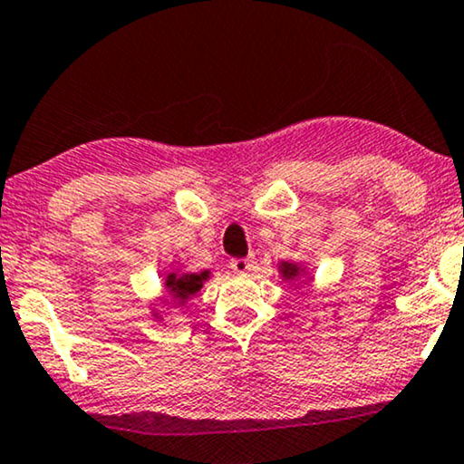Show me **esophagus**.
<instances>
[{"label":"esophagus","mask_w":464,"mask_h":464,"mask_svg":"<svg viewBox=\"0 0 464 464\" xmlns=\"http://www.w3.org/2000/svg\"><path fill=\"white\" fill-rule=\"evenodd\" d=\"M252 267H255V261L252 259H233L231 261V269L239 276H246Z\"/></svg>","instance_id":"34e87169"}]
</instances>
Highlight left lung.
Instances as JSON below:
<instances>
[{
  "label": "left lung",
  "mask_w": 464,
  "mask_h": 464,
  "mask_svg": "<svg viewBox=\"0 0 464 464\" xmlns=\"http://www.w3.org/2000/svg\"><path fill=\"white\" fill-rule=\"evenodd\" d=\"M278 269H280V276H283L285 280H295V278H300V274L304 272V269H302L300 266H297V263H289V261L280 263Z\"/></svg>",
  "instance_id": "left-lung-1"
}]
</instances>
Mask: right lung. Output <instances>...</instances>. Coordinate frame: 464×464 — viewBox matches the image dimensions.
<instances>
[{
    "label": "right lung",
    "instance_id": "obj_1",
    "mask_svg": "<svg viewBox=\"0 0 464 464\" xmlns=\"http://www.w3.org/2000/svg\"><path fill=\"white\" fill-rule=\"evenodd\" d=\"M208 278H209L208 269H205V272H198V274H175L173 272L167 276L164 286H167L169 293L173 295L175 304H184L186 300H190L192 295H197V293L201 291V286Z\"/></svg>",
    "mask_w": 464,
    "mask_h": 464
}]
</instances>
